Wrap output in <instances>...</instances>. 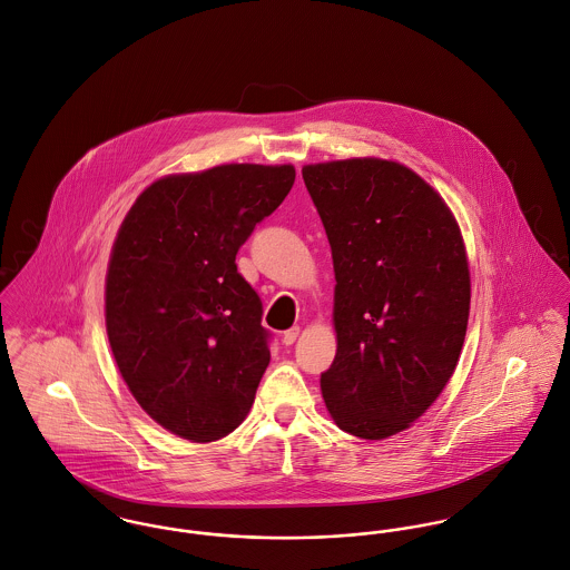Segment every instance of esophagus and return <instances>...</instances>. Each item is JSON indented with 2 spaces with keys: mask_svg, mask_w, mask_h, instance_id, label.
Returning a JSON list of instances; mask_svg holds the SVG:
<instances>
[{
  "mask_svg": "<svg viewBox=\"0 0 570 570\" xmlns=\"http://www.w3.org/2000/svg\"><path fill=\"white\" fill-rule=\"evenodd\" d=\"M298 333H301V328H298V326H292V328H287V331L283 333V344H285V346L294 344V342H296V337H298Z\"/></svg>",
  "mask_w": 570,
  "mask_h": 570,
  "instance_id": "1",
  "label": "esophagus"
}]
</instances>
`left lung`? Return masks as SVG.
Masks as SVG:
<instances>
[{
  "label": "left lung",
  "mask_w": 570,
  "mask_h": 570,
  "mask_svg": "<svg viewBox=\"0 0 570 570\" xmlns=\"http://www.w3.org/2000/svg\"><path fill=\"white\" fill-rule=\"evenodd\" d=\"M303 179L335 272L337 351L323 397L340 430L380 441L432 406L456 368L470 318L463 237L404 164H309Z\"/></svg>",
  "instance_id": "8db88e82"
}]
</instances>
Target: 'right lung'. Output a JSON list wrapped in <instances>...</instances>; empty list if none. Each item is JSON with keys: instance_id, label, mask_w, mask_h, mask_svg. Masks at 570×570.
Segmentation results:
<instances>
[{"instance_id": "add662e5", "label": "right lung", "mask_w": 570, "mask_h": 570, "mask_svg": "<svg viewBox=\"0 0 570 570\" xmlns=\"http://www.w3.org/2000/svg\"><path fill=\"white\" fill-rule=\"evenodd\" d=\"M292 164H222L154 181L111 247L105 323L131 395L193 443L230 434L269 364L263 305L237 252L287 197Z\"/></svg>"}]
</instances>
